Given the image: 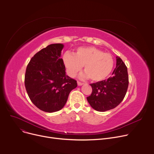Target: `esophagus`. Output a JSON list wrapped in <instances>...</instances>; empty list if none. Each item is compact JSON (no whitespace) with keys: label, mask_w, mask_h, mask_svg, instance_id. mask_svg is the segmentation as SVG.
Returning a JSON list of instances; mask_svg holds the SVG:
<instances>
[{"label":"esophagus","mask_w":154,"mask_h":154,"mask_svg":"<svg viewBox=\"0 0 154 154\" xmlns=\"http://www.w3.org/2000/svg\"><path fill=\"white\" fill-rule=\"evenodd\" d=\"M77 85H78L79 86H81V85H83V83H82V82L78 81V82H77Z\"/></svg>","instance_id":"esophagus-1"}]
</instances>
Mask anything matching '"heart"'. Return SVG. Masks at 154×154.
Listing matches in <instances>:
<instances>
[{
  "mask_svg": "<svg viewBox=\"0 0 154 154\" xmlns=\"http://www.w3.org/2000/svg\"><path fill=\"white\" fill-rule=\"evenodd\" d=\"M63 61L71 77H74L83 66L85 73L83 77H89L94 82L106 79L114 66L112 56L93 47H79L73 55L66 53L63 56Z\"/></svg>",
  "mask_w": 154,
  "mask_h": 154,
  "instance_id": "b5f03b06",
  "label": "heart"
}]
</instances>
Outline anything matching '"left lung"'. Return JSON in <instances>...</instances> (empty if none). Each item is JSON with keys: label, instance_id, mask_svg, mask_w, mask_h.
I'll return each mask as SVG.
<instances>
[{"label": "left lung", "instance_id": "1", "mask_svg": "<svg viewBox=\"0 0 154 154\" xmlns=\"http://www.w3.org/2000/svg\"><path fill=\"white\" fill-rule=\"evenodd\" d=\"M116 61L112 76L90 84L92 93L87 99L97 111L105 112L116 107L127 93L129 83L127 67L119 57H116Z\"/></svg>", "mask_w": 154, "mask_h": 154}]
</instances>
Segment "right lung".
<instances>
[{
    "mask_svg": "<svg viewBox=\"0 0 154 154\" xmlns=\"http://www.w3.org/2000/svg\"><path fill=\"white\" fill-rule=\"evenodd\" d=\"M64 45L54 44L40 50L26 67L24 85L32 103L46 112L61 110L77 81L66 75L60 58Z\"/></svg>",
    "mask_w": 154,
    "mask_h": 154,
    "instance_id": "right-lung-1",
    "label": "right lung"
}]
</instances>
